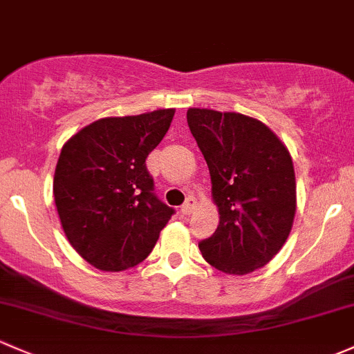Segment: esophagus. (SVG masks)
I'll use <instances>...</instances> for the list:
<instances>
[{
    "label": "esophagus",
    "instance_id": "esophagus-1",
    "mask_svg": "<svg viewBox=\"0 0 354 354\" xmlns=\"http://www.w3.org/2000/svg\"><path fill=\"white\" fill-rule=\"evenodd\" d=\"M193 210H195V200L188 198L187 202H185L183 205H181V214L189 215V214H193Z\"/></svg>",
    "mask_w": 354,
    "mask_h": 354
}]
</instances>
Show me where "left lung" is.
I'll use <instances>...</instances> for the list:
<instances>
[{"instance_id": "8db88e82", "label": "left lung", "mask_w": 354, "mask_h": 354, "mask_svg": "<svg viewBox=\"0 0 354 354\" xmlns=\"http://www.w3.org/2000/svg\"><path fill=\"white\" fill-rule=\"evenodd\" d=\"M187 120L221 215L214 236L198 244L202 256L227 274L259 270L283 248L295 218L292 156L273 130L248 115L188 109Z\"/></svg>"}]
</instances>
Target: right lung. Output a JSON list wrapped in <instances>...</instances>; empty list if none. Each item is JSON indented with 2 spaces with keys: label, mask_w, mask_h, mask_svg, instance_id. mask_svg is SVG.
I'll return each instance as SVG.
<instances>
[{
  "label": "right lung",
  "mask_w": 354,
  "mask_h": 354,
  "mask_svg": "<svg viewBox=\"0 0 354 354\" xmlns=\"http://www.w3.org/2000/svg\"><path fill=\"white\" fill-rule=\"evenodd\" d=\"M174 109L106 117L62 146L54 200L77 254L103 271L147 258L174 210L154 195L146 159L169 129Z\"/></svg>",
  "instance_id": "add662e5"
}]
</instances>
